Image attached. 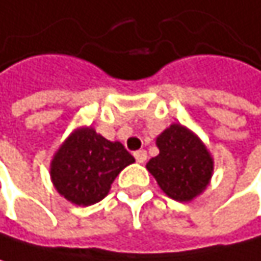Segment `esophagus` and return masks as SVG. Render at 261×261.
I'll use <instances>...</instances> for the list:
<instances>
[{
	"label": "esophagus",
	"instance_id": "1",
	"mask_svg": "<svg viewBox=\"0 0 261 261\" xmlns=\"http://www.w3.org/2000/svg\"><path fill=\"white\" fill-rule=\"evenodd\" d=\"M135 158H136V161H138L139 164H144V162L147 161V151L139 150V151H136V153H135Z\"/></svg>",
	"mask_w": 261,
	"mask_h": 261
}]
</instances>
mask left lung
<instances>
[{"mask_svg":"<svg viewBox=\"0 0 261 261\" xmlns=\"http://www.w3.org/2000/svg\"><path fill=\"white\" fill-rule=\"evenodd\" d=\"M159 154L147 164L162 191L177 200L191 202L208 185L214 162L203 142L180 123L170 125L156 139Z\"/></svg>","mask_w":261,"mask_h":261,"instance_id":"8db88e82","label":"left lung"}]
</instances>
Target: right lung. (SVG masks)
<instances>
[{
  "label": "right lung",
  "instance_id": "1",
  "mask_svg": "<svg viewBox=\"0 0 261 261\" xmlns=\"http://www.w3.org/2000/svg\"><path fill=\"white\" fill-rule=\"evenodd\" d=\"M135 158L120 142H110L93 128H77L50 164V177L61 196L79 206L100 202L116 176Z\"/></svg>",
  "mask_w": 261,
  "mask_h": 261
}]
</instances>
